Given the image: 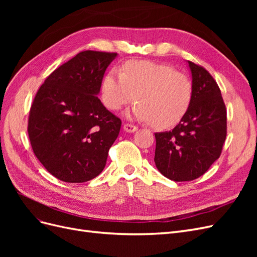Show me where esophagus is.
I'll return each mask as SVG.
<instances>
[{"label": "esophagus", "mask_w": 257, "mask_h": 257, "mask_svg": "<svg viewBox=\"0 0 257 257\" xmlns=\"http://www.w3.org/2000/svg\"><path fill=\"white\" fill-rule=\"evenodd\" d=\"M124 131L127 132V133H134L135 131H137V126L134 125V124H131V123H125L123 126Z\"/></svg>", "instance_id": "obj_1"}]
</instances>
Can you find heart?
<instances>
[{
    "mask_svg": "<svg viewBox=\"0 0 257 257\" xmlns=\"http://www.w3.org/2000/svg\"><path fill=\"white\" fill-rule=\"evenodd\" d=\"M193 85L188 76L167 64L131 61L122 73L112 69L103 80L102 98L110 110L133 102L131 114L155 128H169L182 120L192 102Z\"/></svg>",
    "mask_w": 257,
    "mask_h": 257,
    "instance_id": "b5f03b06",
    "label": "heart"
}]
</instances>
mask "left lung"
Returning a JSON list of instances; mask_svg holds the SVG:
<instances>
[{
    "label": "left lung",
    "instance_id": "1",
    "mask_svg": "<svg viewBox=\"0 0 257 257\" xmlns=\"http://www.w3.org/2000/svg\"><path fill=\"white\" fill-rule=\"evenodd\" d=\"M193 96L174 130L155 133L154 162L159 172L177 182L203 176L220 158L226 138V108L221 90L203 66L189 61Z\"/></svg>",
    "mask_w": 257,
    "mask_h": 257
}]
</instances>
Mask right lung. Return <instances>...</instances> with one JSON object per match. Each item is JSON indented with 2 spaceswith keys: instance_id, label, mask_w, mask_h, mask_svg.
Returning <instances> with one entry per match:
<instances>
[{
  "instance_id": "add662e5",
  "label": "right lung",
  "mask_w": 257,
  "mask_h": 257,
  "mask_svg": "<svg viewBox=\"0 0 257 257\" xmlns=\"http://www.w3.org/2000/svg\"><path fill=\"white\" fill-rule=\"evenodd\" d=\"M115 52L81 51L46 78L31 106L28 133L36 158L59 180L89 181L106 165L121 120L97 94Z\"/></svg>"
}]
</instances>
